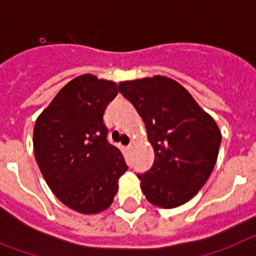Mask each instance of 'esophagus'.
Returning a JSON list of instances; mask_svg holds the SVG:
<instances>
[{
  "label": "esophagus",
  "instance_id": "34e87169",
  "mask_svg": "<svg viewBox=\"0 0 256 256\" xmlns=\"http://www.w3.org/2000/svg\"><path fill=\"white\" fill-rule=\"evenodd\" d=\"M128 150H134V148H135V142H134V140L130 142V144H128Z\"/></svg>",
  "mask_w": 256,
  "mask_h": 256
}]
</instances>
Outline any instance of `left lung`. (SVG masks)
<instances>
[{"label": "left lung", "mask_w": 256, "mask_h": 256, "mask_svg": "<svg viewBox=\"0 0 256 256\" xmlns=\"http://www.w3.org/2000/svg\"><path fill=\"white\" fill-rule=\"evenodd\" d=\"M146 124L152 168L138 174L146 200L172 208L194 197L214 170L222 143L216 122L174 80L161 76L118 84Z\"/></svg>", "instance_id": "8db88e82"}]
</instances>
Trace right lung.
<instances>
[{
	"instance_id": "obj_1",
	"label": "right lung",
	"mask_w": 256,
	"mask_h": 256,
	"mask_svg": "<svg viewBox=\"0 0 256 256\" xmlns=\"http://www.w3.org/2000/svg\"><path fill=\"white\" fill-rule=\"evenodd\" d=\"M116 95L114 82L80 76L36 121L33 146L40 170L59 201L82 214L110 208L128 170L121 150L108 142L103 118Z\"/></svg>"
}]
</instances>
